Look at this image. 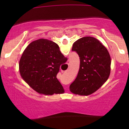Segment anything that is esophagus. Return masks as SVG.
<instances>
[{"mask_svg": "<svg viewBox=\"0 0 129 129\" xmlns=\"http://www.w3.org/2000/svg\"><path fill=\"white\" fill-rule=\"evenodd\" d=\"M67 64H68V65L70 64V62H69V61L67 62ZM68 88H68V87L66 86V90H69V89H68Z\"/></svg>", "mask_w": 129, "mask_h": 129, "instance_id": "34e87169", "label": "esophagus"}]
</instances>
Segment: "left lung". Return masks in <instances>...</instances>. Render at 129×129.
<instances>
[{
	"instance_id": "left-lung-1",
	"label": "left lung",
	"mask_w": 129,
	"mask_h": 129,
	"mask_svg": "<svg viewBox=\"0 0 129 129\" xmlns=\"http://www.w3.org/2000/svg\"><path fill=\"white\" fill-rule=\"evenodd\" d=\"M72 51L79 55L80 67L70 90L81 96L90 95L98 90L110 76V56L100 41L91 36L77 40Z\"/></svg>"
}]
</instances>
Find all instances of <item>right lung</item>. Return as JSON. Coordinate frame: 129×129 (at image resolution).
Listing matches in <instances>:
<instances>
[{
  "instance_id": "1",
  "label": "right lung",
  "mask_w": 129,
  "mask_h": 129,
  "mask_svg": "<svg viewBox=\"0 0 129 129\" xmlns=\"http://www.w3.org/2000/svg\"><path fill=\"white\" fill-rule=\"evenodd\" d=\"M67 60L58 45L46 39L33 41L26 47L19 61L22 78L34 90L45 95L64 93L56 78L60 65Z\"/></svg>"
}]
</instances>
